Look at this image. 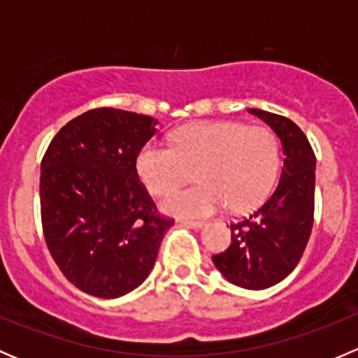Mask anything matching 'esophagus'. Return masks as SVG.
Wrapping results in <instances>:
<instances>
[{
  "label": "esophagus",
  "mask_w": 358,
  "mask_h": 358,
  "mask_svg": "<svg viewBox=\"0 0 358 358\" xmlns=\"http://www.w3.org/2000/svg\"><path fill=\"white\" fill-rule=\"evenodd\" d=\"M183 225L192 227V229H202L206 225V222H201V220H182Z\"/></svg>",
  "instance_id": "1"
}]
</instances>
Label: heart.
Wrapping results in <instances>:
<instances>
[{
    "label": "heart",
    "mask_w": 358,
    "mask_h": 358,
    "mask_svg": "<svg viewBox=\"0 0 358 358\" xmlns=\"http://www.w3.org/2000/svg\"><path fill=\"white\" fill-rule=\"evenodd\" d=\"M171 142L147 143L135 159L136 175L152 194L182 185L198 169L201 185L162 197L169 215L208 216L227 204L248 211L268 194L279 169V140L265 126L196 122L173 133Z\"/></svg>",
    "instance_id": "1"
}]
</instances>
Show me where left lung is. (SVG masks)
Here are the masks:
<instances>
[{
	"label": "left lung",
	"mask_w": 358,
	"mask_h": 358,
	"mask_svg": "<svg viewBox=\"0 0 358 358\" xmlns=\"http://www.w3.org/2000/svg\"><path fill=\"white\" fill-rule=\"evenodd\" d=\"M280 138L284 166L275 190L248 218L230 223L232 243L213 263L229 282L266 289L286 279L301 259L313 225L315 154L305 133L284 115L249 109Z\"/></svg>",
	"instance_id": "obj_1"
}]
</instances>
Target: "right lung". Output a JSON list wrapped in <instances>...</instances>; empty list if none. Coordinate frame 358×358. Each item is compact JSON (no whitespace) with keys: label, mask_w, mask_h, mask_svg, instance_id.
Instances as JSON below:
<instances>
[{"label":"right lung","mask_w":358,"mask_h":358,"mask_svg":"<svg viewBox=\"0 0 358 358\" xmlns=\"http://www.w3.org/2000/svg\"><path fill=\"white\" fill-rule=\"evenodd\" d=\"M157 119L112 107L69 121L41 161V223L50 255L78 289L119 298L138 287L173 225L135 169Z\"/></svg>","instance_id":"add662e5"}]
</instances>
